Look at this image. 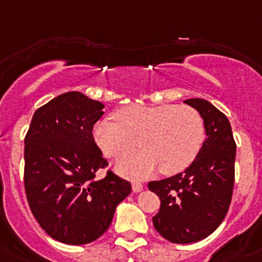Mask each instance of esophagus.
Listing matches in <instances>:
<instances>
[{
	"instance_id": "esophagus-1",
	"label": "esophagus",
	"mask_w": 262,
	"mask_h": 262,
	"mask_svg": "<svg viewBox=\"0 0 262 262\" xmlns=\"http://www.w3.org/2000/svg\"><path fill=\"white\" fill-rule=\"evenodd\" d=\"M142 189H143V185H142L140 181H133V190L135 191V193L140 191Z\"/></svg>"
}]
</instances>
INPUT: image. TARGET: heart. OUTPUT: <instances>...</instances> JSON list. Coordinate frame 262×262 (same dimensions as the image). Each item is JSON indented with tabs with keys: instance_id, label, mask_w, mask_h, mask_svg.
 <instances>
[{
	"instance_id": "1",
	"label": "heart",
	"mask_w": 262,
	"mask_h": 262,
	"mask_svg": "<svg viewBox=\"0 0 262 262\" xmlns=\"http://www.w3.org/2000/svg\"><path fill=\"white\" fill-rule=\"evenodd\" d=\"M101 152L120 159L139 146L143 148L122 162L119 170L143 177L159 167L166 175L189 167L205 139L204 119L190 105L133 104L115 112V122L101 120L94 131Z\"/></svg>"
}]
</instances>
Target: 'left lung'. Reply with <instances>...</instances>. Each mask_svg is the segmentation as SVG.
<instances>
[{"label":"left lung","instance_id":"obj_1","mask_svg":"<svg viewBox=\"0 0 262 262\" xmlns=\"http://www.w3.org/2000/svg\"><path fill=\"white\" fill-rule=\"evenodd\" d=\"M200 112L206 139L183 172L148 182L159 200L154 228L170 243L191 244L206 238L224 221L234 186L235 142L228 118L204 99H187Z\"/></svg>","mask_w":262,"mask_h":262}]
</instances>
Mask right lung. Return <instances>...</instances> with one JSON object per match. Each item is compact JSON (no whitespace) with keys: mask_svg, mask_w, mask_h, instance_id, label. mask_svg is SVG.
<instances>
[{"mask_svg":"<svg viewBox=\"0 0 262 262\" xmlns=\"http://www.w3.org/2000/svg\"><path fill=\"white\" fill-rule=\"evenodd\" d=\"M104 105L81 92H67L34 112L25 135L24 186L28 204L52 238L69 245L97 239L110 228L131 185L111 170L95 143V123Z\"/></svg>","mask_w":262,"mask_h":262,"instance_id":"obj_1","label":"right lung"}]
</instances>
